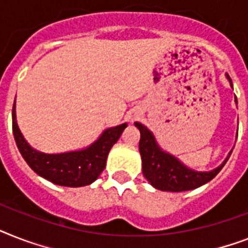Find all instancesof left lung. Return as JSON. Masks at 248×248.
Segmentation results:
<instances>
[{
	"label": "left lung",
	"mask_w": 248,
	"mask_h": 248,
	"mask_svg": "<svg viewBox=\"0 0 248 248\" xmlns=\"http://www.w3.org/2000/svg\"><path fill=\"white\" fill-rule=\"evenodd\" d=\"M225 78H228L229 84L233 88L232 80L228 74H225ZM234 102L237 104V98H234ZM135 126L139 128L141 135L140 142H139V150L141 155L142 174L156 190L170 191V192L195 190L197 187L202 186L213 180L220 172L232 154V150H231L222 164L214 170H208V172L195 170L187 167L178 158L163 150L156 141L154 134L146 126L140 122H135ZM237 135H238V131H237Z\"/></svg>",
	"instance_id": "1"
}]
</instances>
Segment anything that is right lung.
I'll list each match as a JSON object with an SVG mask.
<instances>
[{
    "instance_id": "add662e5",
    "label": "right lung",
    "mask_w": 248,
    "mask_h": 248,
    "mask_svg": "<svg viewBox=\"0 0 248 248\" xmlns=\"http://www.w3.org/2000/svg\"><path fill=\"white\" fill-rule=\"evenodd\" d=\"M126 127L127 124L106 128L99 138L86 148L49 154L34 149L26 141L17 126L15 103L13 107V132L19 152L38 176L58 186L82 187L92 185L103 172L108 153Z\"/></svg>"
}]
</instances>
